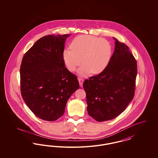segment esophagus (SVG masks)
<instances>
[{
	"instance_id": "obj_1",
	"label": "esophagus",
	"mask_w": 158,
	"mask_h": 158,
	"mask_svg": "<svg viewBox=\"0 0 158 158\" xmlns=\"http://www.w3.org/2000/svg\"><path fill=\"white\" fill-rule=\"evenodd\" d=\"M78 81H79V85L81 86H82L83 82V79L82 78H79L78 79Z\"/></svg>"
}]
</instances>
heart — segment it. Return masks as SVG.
Wrapping results in <instances>:
<instances>
[{
  "mask_svg": "<svg viewBox=\"0 0 158 158\" xmlns=\"http://www.w3.org/2000/svg\"><path fill=\"white\" fill-rule=\"evenodd\" d=\"M113 48L106 39L88 35H81L72 40L70 48L63 52V59L69 70L74 72L82 64L79 73L87 75L103 72L110 63Z\"/></svg>",
  "mask_w": 158,
  "mask_h": 158,
  "instance_id": "heart-1",
  "label": "heart"
}]
</instances>
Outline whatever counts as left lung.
<instances>
[{
    "instance_id": "8db88e82",
    "label": "left lung",
    "mask_w": 158,
    "mask_h": 158,
    "mask_svg": "<svg viewBox=\"0 0 158 158\" xmlns=\"http://www.w3.org/2000/svg\"><path fill=\"white\" fill-rule=\"evenodd\" d=\"M113 38L115 49L109 64L83 84L88 114L99 122L118 116L135 96L137 61L127 45Z\"/></svg>"
}]
</instances>
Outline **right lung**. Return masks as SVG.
<instances>
[{
	"mask_svg": "<svg viewBox=\"0 0 158 158\" xmlns=\"http://www.w3.org/2000/svg\"><path fill=\"white\" fill-rule=\"evenodd\" d=\"M70 35L41 38L23 57L21 95L31 111L43 120L61 117L69 98L79 88L77 76L68 70L63 59L65 41Z\"/></svg>",
	"mask_w": 158,
	"mask_h": 158,
	"instance_id": "right-lung-1",
	"label": "right lung"
}]
</instances>
